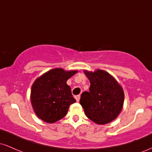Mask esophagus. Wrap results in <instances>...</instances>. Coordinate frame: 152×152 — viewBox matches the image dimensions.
<instances>
[{
  "label": "esophagus",
  "mask_w": 152,
  "mask_h": 152,
  "mask_svg": "<svg viewBox=\"0 0 152 152\" xmlns=\"http://www.w3.org/2000/svg\"><path fill=\"white\" fill-rule=\"evenodd\" d=\"M80 98H81V96H80V95H77V96H75V99H76V102H79Z\"/></svg>",
  "instance_id": "obj_1"
}]
</instances>
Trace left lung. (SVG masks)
<instances>
[{"instance_id":"8db88e82","label":"left lung","mask_w":152,"mask_h":152,"mask_svg":"<svg viewBox=\"0 0 152 152\" xmlns=\"http://www.w3.org/2000/svg\"><path fill=\"white\" fill-rule=\"evenodd\" d=\"M84 74L89 79V91L83 92L80 99L86 116L97 124H106L121 112L124 101L123 88L109 73L103 70Z\"/></svg>"}]
</instances>
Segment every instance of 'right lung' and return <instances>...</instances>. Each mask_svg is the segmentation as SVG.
Listing matches in <instances>:
<instances>
[{"instance_id":"obj_1","label":"right lung","mask_w":152,"mask_h":152,"mask_svg":"<svg viewBox=\"0 0 152 152\" xmlns=\"http://www.w3.org/2000/svg\"><path fill=\"white\" fill-rule=\"evenodd\" d=\"M77 71L53 69L38 77L31 87V101L37 116L47 123L61 119L76 102L66 81Z\"/></svg>"}]
</instances>
